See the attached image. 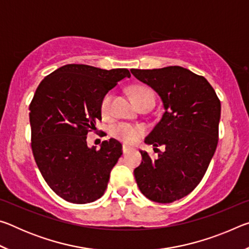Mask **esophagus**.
I'll return each mask as SVG.
<instances>
[{
  "label": "esophagus",
  "mask_w": 249,
  "mask_h": 249,
  "mask_svg": "<svg viewBox=\"0 0 249 249\" xmlns=\"http://www.w3.org/2000/svg\"><path fill=\"white\" fill-rule=\"evenodd\" d=\"M122 149H123V153H124V154H126V153H128V151L132 150L133 148H132V147H129V146L123 145V148H122Z\"/></svg>",
  "instance_id": "34e87169"
}]
</instances>
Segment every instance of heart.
<instances>
[{"label":"heart","instance_id":"heart-1","mask_svg":"<svg viewBox=\"0 0 249 249\" xmlns=\"http://www.w3.org/2000/svg\"><path fill=\"white\" fill-rule=\"evenodd\" d=\"M130 93H132L135 103L137 105L147 100H155L153 91H151L149 88L144 86H134L132 89H130ZM111 102L112 93L108 92V93L104 95L102 102H101V112H102V114L104 116L108 115L109 112H111ZM112 133L116 138H119V140L126 142V144H134V142H136L141 138L142 133H144V128L140 125L120 123L113 127Z\"/></svg>","mask_w":249,"mask_h":249}]
</instances>
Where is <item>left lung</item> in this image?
Masks as SVG:
<instances>
[{"instance_id": "8db88e82", "label": "left lung", "mask_w": 249, "mask_h": 249, "mask_svg": "<svg viewBox=\"0 0 249 249\" xmlns=\"http://www.w3.org/2000/svg\"><path fill=\"white\" fill-rule=\"evenodd\" d=\"M130 72L156 91L165 109L145 142L165 150L157 159L141 150L135 179L149 200L171 203L195 190L208 169L218 142L221 102L208 80L183 67Z\"/></svg>"}]
</instances>
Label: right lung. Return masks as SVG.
<instances>
[{
	"mask_svg": "<svg viewBox=\"0 0 249 249\" xmlns=\"http://www.w3.org/2000/svg\"><path fill=\"white\" fill-rule=\"evenodd\" d=\"M127 69L105 70L88 65H66L44 78L29 105L32 150L52 190L75 204L100 199L112 168L123 154L114 138L89 147L87 135L95 129L101 102Z\"/></svg>",
	"mask_w": 249,
	"mask_h": 249,
	"instance_id": "right-lung-1",
	"label": "right lung"
}]
</instances>
